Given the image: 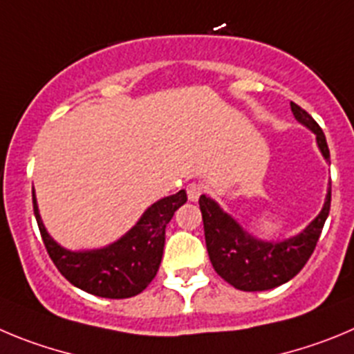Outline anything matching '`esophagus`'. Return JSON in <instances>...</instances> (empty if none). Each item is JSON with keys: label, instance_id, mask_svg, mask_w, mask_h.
<instances>
[{"label": "esophagus", "instance_id": "esophagus-1", "mask_svg": "<svg viewBox=\"0 0 354 354\" xmlns=\"http://www.w3.org/2000/svg\"><path fill=\"white\" fill-rule=\"evenodd\" d=\"M203 192H205V185L197 183V181L187 185V196H189L190 201H197Z\"/></svg>", "mask_w": 354, "mask_h": 354}]
</instances>
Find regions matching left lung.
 <instances>
[{"mask_svg": "<svg viewBox=\"0 0 354 354\" xmlns=\"http://www.w3.org/2000/svg\"><path fill=\"white\" fill-rule=\"evenodd\" d=\"M291 111L300 123L316 133L324 158H330L326 138L317 122L298 104L291 102ZM332 189L319 215L298 236L280 243L256 240L245 232L215 201L201 196L199 208L205 224V240L213 268L225 282L240 291H264L284 284L298 275L316 248L323 225L330 213Z\"/></svg>", "mask_w": 354, "mask_h": 354, "instance_id": "8db88e82", "label": "left lung"}]
</instances>
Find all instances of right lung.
<instances>
[{
    "instance_id": "1",
    "label": "right lung",
    "mask_w": 354,
    "mask_h": 354,
    "mask_svg": "<svg viewBox=\"0 0 354 354\" xmlns=\"http://www.w3.org/2000/svg\"><path fill=\"white\" fill-rule=\"evenodd\" d=\"M187 201V192L157 201L149 206L122 240L100 250L70 252L47 234L33 194V212L44 245L58 272L70 284L102 298H130L148 288L157 275L165 243V225Z\"/></svg>"
}]
</instances>
